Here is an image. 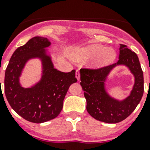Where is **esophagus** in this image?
<instances>
[{
	"label": "esophagus",
	"mask_w": 150,
	"mask_h": 150,
	"mask_svg": "<svg viewBox=\"0 0 150 150\" xmlns=\"http://www.w3.org/2000/svg\"><path fill=\"white\" fill-rule=\"evenodd\" d=\"M75 76H76V79H77L78 80H79V78H80V74H79V71H76V74H75Z\"/></svg>",
	"instance_id": "1"
}]
</instances>
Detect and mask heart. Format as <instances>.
Wrapping results in <instances>:
<instances>
[{
  "label": "heart",
  "mask_w": 150,
  "mask_h": 150,
  "mask_svg": "<svg viewBox=\"0 0 150 150\" xmlns=\"http://www.w3.org/2000/svg\"><path fill=\"white\" fill-rule=\"evenodd\" d=\"M79 55L83 59L98 57L97 65L104 66L114 61L116 52L112 49L106 48L100 44H94L81 49L79 51Z\"/></svg>",
  "instance_id": "b5f03b06"
}]
</instances>
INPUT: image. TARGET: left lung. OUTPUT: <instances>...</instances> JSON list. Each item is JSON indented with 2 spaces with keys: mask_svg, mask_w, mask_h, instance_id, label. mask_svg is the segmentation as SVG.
Instances as JSON below:
<instances>
[{
  "mask_svg": "<svg viewBox=\"0 0 150 150\" xmlns=\"http://www.w3.org/2000/svg\"><path fill=\"white\" fill-rule=\"evenodd\" d=\"M127 66L135 76V85L131 94L122 101L109 96L105 89L108 74L116 65ZM80 80L86 110L95 120L106 123H118L125 120L137 107L144 95V74L138 57L134 52L120 44V57L116 63L98 69H80Z\"/></svg>",
  "mask_w": 150,
  "mask_h": 150,
  "instance_id": "left-lung-1",
  "label": "left lung"
}]
</instances>
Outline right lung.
Wrapping results in <instances>:
<instances>
[{
    "label": "right lung",
    "mask_w": 150,
    "mask_h": 150,
    "mask_svg": "<svg viewBox=\"0 0 150 150\" xmlns=\"http://www.w3.org/2000/svg\"><path fill=\"white\" fill-rule=\"evenodd\" d=\"M50 44L46 38H31L13 52L5 72L4 92L9 104L30 122H45L59 116L69 87L77 81L75 70L64 73L54 68L51 57L46 55L45 50ZM34 57L41 59L42 78L34 87L23 88L19 83V76L26 62Z\"/></svg>",
    "instance_id": "1"
}]
</instances>
